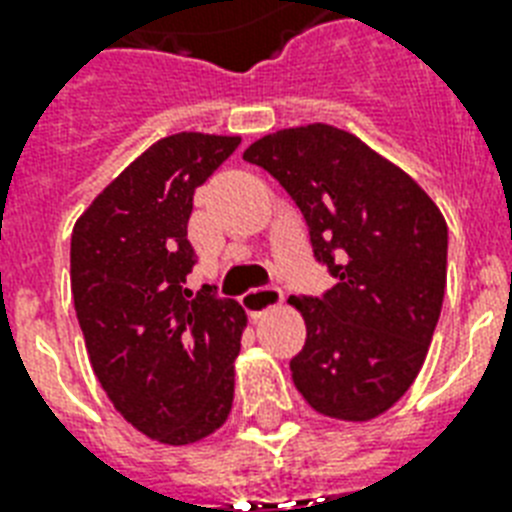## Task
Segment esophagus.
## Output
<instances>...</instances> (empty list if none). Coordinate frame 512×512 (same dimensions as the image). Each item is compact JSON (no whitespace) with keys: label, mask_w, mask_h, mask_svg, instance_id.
Wrapping results in <instances>:
<instances>
[{"label":"esophagus","mask_w":512,"mask_h":512,"mask_svg":"<svg viewBox=\"0 0 512 512\" xmlns=\"http://www.w3.org/2000/svg\"><path fill=\"white\" fill-rule=\"evenodd\" d=\"M281 297L284 295H281L279 287H255L244 292L241 303H244V308H247L252 319H260L265 311H271V308H276L281 303Z\"/></svg>","instance_id":"obj_1"}]
</instances>
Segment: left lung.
Instances as JSON below:
<instances>
[{"label":"left lung","mask_w":512,"mask_h":512,"mask_svg":"<svg viewBox=\"0 0 512 512\" xmlns=\"http://www.w3.org/2000/svg\"><path fill=\"white\" fill-rule=\"evenodd\" d=\"M303 212L313 257L337 284L289 297L303 313L295 388L316 412L366 422L404 396L436 332L446 289L444 215L428 193L356 135L308 124L244 151Z\"/></svg>","instance_id":"1"}]
</instances>
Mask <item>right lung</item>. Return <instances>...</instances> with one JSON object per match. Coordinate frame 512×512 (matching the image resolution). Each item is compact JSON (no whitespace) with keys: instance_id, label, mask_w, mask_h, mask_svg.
I'll return each instance as SVG.
<instances>
[{"instance_id":"1","label":"right lung","mask_w":512,"mask_h":512,"mask_svg":"<svg viewBox=\"0 0 512 512\" xmlns=\"http://www.w3.org/2000/svg\"><path fill=\"white\" fill-rule=\"evenodd\" d=\"M241 138L177 132L92 201L71 233V292L100 385L124 420L162 444L215 433L233 404V361L247 324L236 300L185 276L193 191Z\"/></svg>"}]
</instances>
